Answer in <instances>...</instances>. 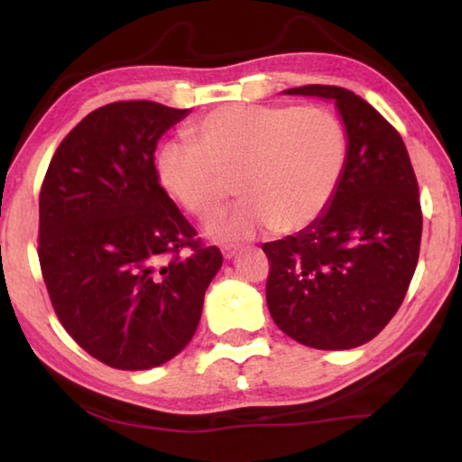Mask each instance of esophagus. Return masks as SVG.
I'll use <instances>...</instances> for the list:
<instances>
[{"instance_id": "34e87169", "label": "esophagus", "mask_w": 462, "mask_h": 462, "mask_svg": "<svg viewBox=\"0 0 462 462\" xmlns=\"http://www.w3.org/2000/svg\"><path fill=\"white\" fill-rule=\"evenodd\" d=\"M236 253H238V246H230V245L222 246V254H224V259H232V256H236Z\"/></svg>"}]
</instances>
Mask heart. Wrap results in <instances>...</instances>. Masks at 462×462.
Returning a JSON list of instances; mask_svg holds the SVG:
<instances>
[{
	"instance_id": "b5f03b06",
	"label": "heart",
	"mask_w": 462,
	"mask_h": 462,
	"mask_svg": "<svg viewBox=\"0 0 462 462\" xmlns=\"http://www.w3.org/2000/svg\"><path fill=\"white\" fill-rule=\"evenodd\" d=\"M185 136L191 144L169 143L156 154V177L201 222L224 212L234 182L246 201L214 228L222 238L264 224L279 234L308 228L332 203L346 167V130L324 106H224L193 120Z\"/></svg>"
}]
</instances>
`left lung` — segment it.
Listing matches in <instances>:
<instances>
[{
  "label": "left lung",
  "mask_w": 462,
  "mask_h": 462,
  "mask_svg": "<svg viewBox=\"0 0 462 462\" xmlns=\"http://www.w3.org/2000/svg\"><path fill=\"white\" fill-rule=\"evenodd\" d=\"M285 93L334 99L348 154L326 212L295 236L263 245L267 306L300 344L355 348L389 324L408 293L421 240L418 179L400 132L361 96L336 85Z\"/></svg>",
  "instance_id": "obj_1"
}]
</instances>
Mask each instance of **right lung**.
<instances>
[{
  "mask_svg": "<svg viewBox=\"0 0 462 462\" xmlns=\"http://www.w3.org/2000/svg\"><path fill=\"white\" fill-rule=\"evenodd\" d=\"M185 116L146 99L93 109L41 187L38 261L52 308L114 369H152L181 353L224 261L156 177V143Z\"/></svg>",
  "mask_w": 462,
  "mask_h": 462,
  "instance_id": "obj_1",
  "label": "right lung"
}]
</instances>
